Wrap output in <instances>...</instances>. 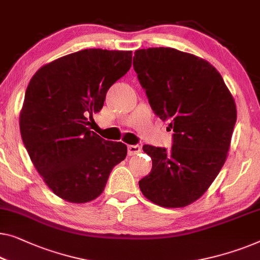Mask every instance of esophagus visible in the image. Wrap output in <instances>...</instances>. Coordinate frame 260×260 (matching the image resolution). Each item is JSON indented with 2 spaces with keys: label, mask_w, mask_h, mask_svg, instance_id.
Returning <instances> with one entry per match:
<instances>
[{
  "label": "esophagus",
  "mask_w": 260,
  "mask_h": 260,
  "mask_svg": "<svg viewBox=\"0 0 260 260\" xmlns=\"http://www.w3.org/2000/svg\"><path fill=\"white\" fill-rule=\"evenodd\" d=\"M141 146L139 145H127V155L133 156L136 155V153L141 152Z\"/></svg>",
  "instance_id": "1"
}]
</instances>
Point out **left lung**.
<instances>
[{"label": "left lung", "mask_w": 260, "mask_h": 260, "mask_svg": "<svg viewBox=\"0 0 260 260\" xmlns=\"http://www.w3.org/2000/svg\"><path fill=\"white\" fill-rule=\"evenodd\" d=\"M134 69L152 110L175 131L169 152L143 146L152 169L139 189L153 204L184 208L205 193L226 160L235 100L216 68L177 49H139Z\"/></svg>", "instance_id": "obj_1"}]
</instances>
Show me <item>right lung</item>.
Here are the masks:
<instances>
[{"mask_svg": "<svg viewBox=\"0 0 260 260\" xmlns=\"http://www.w3.org/2000/svg\"><path fill=\"white\" fill-rule=\"evenodd\" d=\"M131 62L133 51L84 49L41 67L29 82L20 112L22 141L44 183L63 201L96 199L126 157V145L100 137L89 118Z\"/></svg>", "mask_w": 260, "mask_h": 260, "instance_id": "add662e5", "label": "right lung"}]
</instances>
